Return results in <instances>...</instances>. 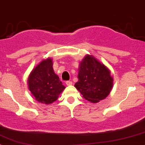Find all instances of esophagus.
I'll list each match as a JSON object with an SVG mask.
<instances>
[{
    "label": "esophagus",
    "instance_id": "esophagus-1",
    "mask_svg": "<svg viewBox=\"0 0 145 145\" xmlns=\"http://www.w3.org/2000/svg\"><path fill=\"white\" fill-rule=\"evenodd\" d=\"M66 84L67 86H71V85H72V82H71V81H66Z\"/></svg>",
    "mask_w": 145,
    "mask_h": 145
}]
</instances>
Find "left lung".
<instances>
[{
    "mask_svg": "<svg viewBox=\"0 0 145 145\" xmlns=\"http://www.w3.org/2000/svg\"><path fill=\"white\" fill-rule=\"evenodd\" d=\"M79 69V81L74 86L84 98L97 103L109 95L113 86V79L106 66L91 55H86L80 63Z\"/></svg>",
    "mask_w": 145,
    "mask_h": 145,
    "instance_id": "obj_1",
    "label": "left lung"
}]
</instances>
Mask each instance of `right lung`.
Returning <instances> with one entry per match:
<instances>
[{
    "label": "right lung",
    "instance_id": "1",
    "mask_svg": "<svg viewBox=\"0 0 145 145\" xmlns=\"http://www.w3.org/2000/svg\"><path fill=\"white\" fill-rule=\"evenodd\" d=\"M28 89L36 100L46 105L53 103L59 98L65 86L54 71L52 59L43 60L29 75Z\"/></svg>",
    "mask_w": 145,
    "mask_h": 145
}]
</instances>
